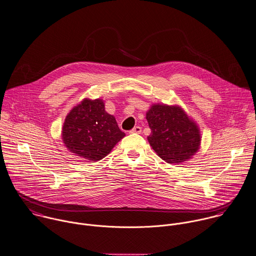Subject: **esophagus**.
Returning a JSON list of instances; mask_svg holds the SVG:
<instances>
[{"mask_svg":"<svg viewBox=\"0 0 256 256\" xmlns=\"http://www.w3.org/2000/svg\"><path fill=\"white\" fill-rule=\"evenodd\" d=\"M142 132V128L140 126H134L130 132V134H140Z\"/></svg>","mask_w":256,"mask_h":256,"instance_id":"34e87169","label":"esophagus"}]
</instances>
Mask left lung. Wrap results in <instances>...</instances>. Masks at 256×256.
I'll return each instance as SVG.
<instances>
[{"mask_svg":"<svg viewBox=\"0 0 256 256\" xmlns=\"http://www.w3.org/2000/svg\"><path fill=\"white\" fill-rule=\"evenodd\" d=\"M146 118L152 130L148 140L156 154L168 164H180L198 152L200 130L182 106L154 104Z\"/></svg>","mask_w":256,"mask_h":256,"instance_id":"1","label":"left lung"}]
</instances>
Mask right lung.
Returning a JSON list of instances; mask_svg holds the SVG:
<instances>
[{
  "instance_id": "right-lung-1",
  "label": "right lung",
  "mask_w": 256,
  "mask_h": 256,
  "mask_svg": "<svg viewBox=\"0 0 256 256\" xmlns=\"http://www.w3.org/2000/svg\"><path fill=\"white\" fill-rule=\"evenodd\" d=\"M126 136L102 98H84L66 114L62 128L66 148L76 156L98 162Z\"/></svg>"
}]
</instances>
